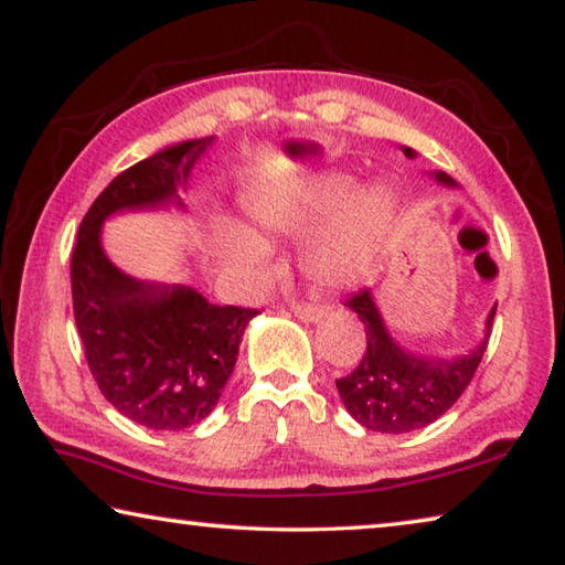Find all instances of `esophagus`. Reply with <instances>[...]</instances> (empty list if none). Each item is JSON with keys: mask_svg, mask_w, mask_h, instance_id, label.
<instances>
[{"mask_svg": "<svg viewBox=\"0 0 565 565\" xmlns=\"http://www.w3.org/2000/svg\"><path fill=\"white\" fill-rule=\"evenodd\" d=\"M294 317H299L301 321H317L327 313V306L317 303V301H294L291 303Z\"/></svg>", "mask_w": 565, "mask_h": 565, "instance_id": "34e87169", "label": "esophagus"}]
</instances>
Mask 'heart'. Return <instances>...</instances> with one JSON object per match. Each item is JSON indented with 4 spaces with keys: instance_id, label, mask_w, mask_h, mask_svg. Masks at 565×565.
I'll list each match as a JSON object with an SVG mask.
<instances>
[{
    "instance_id": "obj_1",
    "label": "heart",
    "mask_w": 565,
    "mask_h": 565,
    "mask_svg": "<svg viewBox=\"0 0 565 565\" xmlns=\"http://www.w3.org/2000/svg\"><path fill=\"white\" fill-rule=\"evenodd\" d=\"M351 189L353 179L347 174L311 177L284 196L256 204L254 218L269 234L299 236L333 211L306 242L301 264L319 284H356L376 269L398 199L384 184H371L350 198ZM234 254L244 266H264V248L252 238H238Z\"/></svg>"
}]
</instances>
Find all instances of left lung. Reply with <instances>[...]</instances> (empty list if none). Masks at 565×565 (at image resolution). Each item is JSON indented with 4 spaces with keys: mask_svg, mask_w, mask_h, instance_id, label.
Segmentation results:
<instances>
[{
    "mask_svg": "<svg viewBox=\"0 0 565 565\" xmlns=\"http://www.w3.org/2000/svg\"><path fill=\"white\" fill-rule=\"evenodd\" d=\"M404 154L414 157V151L404 147ZM436 181L456 186V181L444 171H436ZM343 306L361 319L366 331V351L349 376L337 379L339 396L363 428L381 434L418 431L441 418L461 398L489 347L495 317V309H491L486 319V337L473 351L448 361L416 356L401 349L386 331L369 289L351 294Z\"/></svg>",
    "mask_w": 565,
    "mask_h": 565,
    "instance_id": "1",
    "label": "left lung"
}]
</instances>
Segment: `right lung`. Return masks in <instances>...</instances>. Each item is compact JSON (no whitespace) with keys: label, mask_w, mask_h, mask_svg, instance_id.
I'll return each mask as SVG.
<instances>
[{"label":"right lung","mask_w":565,"mask_h":565,"mask_svg":"<svg viewBox=\"0 0 565 565\" xmlns=\"http://www.w3.org/2000/svg\"><path fill=\"white\" fill-rule=\"evenodd\" d=\"M209 141L157 151L114 177L84 214L72 254L74 321L92 376L121 416L154 431H181L212 414L259 311L131 279L107 259L99 228L124 209L181 206L177 189Z\"/></svg>","instance_id":"obj_1"}]
</instances>
